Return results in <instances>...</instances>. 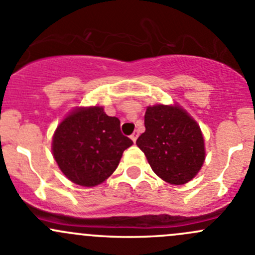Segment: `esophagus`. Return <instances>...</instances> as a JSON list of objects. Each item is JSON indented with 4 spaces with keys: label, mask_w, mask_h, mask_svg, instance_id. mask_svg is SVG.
I'll return each mask as SVG.
<instances>
[{
    "label": "esophagus",
    "mask_w": 255,
    "mask_h": 255,
    "mask_svg": "<svg viewBox=\"0 0 255 255\" xmlns=\"http://www.w3.org/2000/svg\"><path fill=\"white\" fill-rule=\"evenodd\" d=\"M138 135H139V133L137 132V130H135L134 133H133L132 135H130V139L133 140V143H135V140H137V138H138Z\"/></svg>",
    "instance_id": "obj_1"
}]
</instances>
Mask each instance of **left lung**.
<instances>
[{"mask_svg": "<svg viewBox=\"0 0 255 255\" xmlns=\"http://www.w3.org/2000/svg\"><path fill=\"white\" fill-rule=\"evenodd\" d=\"M145 132L137 145L151 170L170 185L191 181L206 158L205 139L199 123L179 104L146 106Z\"/></svg>", "mask_w": 255, "mask_h": 255, "instance_id": "left-lung-1", "label": "left lung"}]
</instances>
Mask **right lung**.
I'll return each instance as SVG.
<instances>
[{
    "instance_id": "obj_1",
    "label": "right lung",
    "mask_w": 255,
    "mask_h": 255,
    "mask_svg": "<svg viewBox=\"0 0 255 255\" xmlns=\"http://www.w3.org/2000/svg\"><path fill=\"white\" fill-rule=\"evenodd\" d=\"M120 129V120L102 106H78L56 127L51 153L59 169L71 182L95 187L106 181L132 145Z\"/></svg>"
}]
</instances>
